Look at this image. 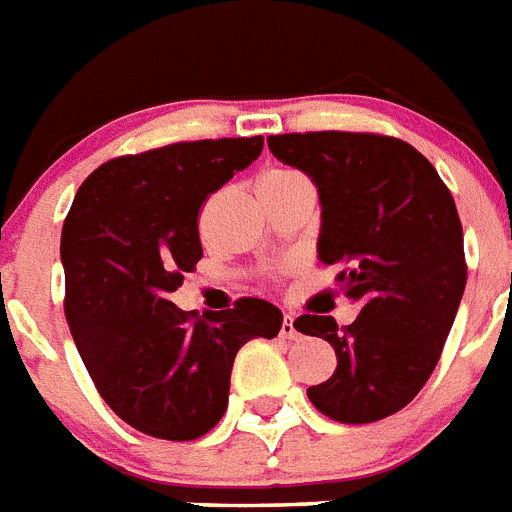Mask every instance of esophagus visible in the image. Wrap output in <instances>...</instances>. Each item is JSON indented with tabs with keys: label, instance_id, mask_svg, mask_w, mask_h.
Instances as JSON below:
<instances>
[{
	"label": "esophagus",
	"instance_id": "obj_1",
	"mask_svg": "<svg viewBox=\"0 0 512 512\" xmlns=\"http://www.w3.org/2000/svg\"><path fill=\"white\" fill-rule=\"evenodd\" d=\"M279 335L287 337V340H297V337H300V332H297V327H295V319H292V313H287V316H284V321H281Z\"/></svg>",
	"mask_w": 512,
	"mask_h": 512
}]
</instances>
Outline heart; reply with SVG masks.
Here are the masks:
<instances>
[{"instance_id": "1", "label": "heart", "mask_w": 512, "mask_h": 512, "mask_svg": "<svg viewBox=\"0 0 512 512\" xmlns=\"http://www.w3.org/2000/svg\"><path fill=\"white\" fill-rule=\"evenodd\" d=\"M289 177H300V172H295V170H268L263 177H260V183H268V180H289Z\"/></svg>"}]
</instances>
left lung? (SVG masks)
I'll return each instance as SVG.
<instances>
[{
    "label": "left lung",
    "mask_w": 512,
    "mask_h": 512,
    "mask_svg": "<svg viewBox=\"0 0 512 512\" xmlns=\"http://www.w3.org/2000/svg\"><path fill=\"white\" fill-rule=\"evenodd\" d=\"M268 148L316 185V252L340 268L345 295L361 305L345 329L332 316L295 321L297 332L324 337L337 353L335 374L308 398L337 422L390 417L433 374L465 292L452 193L417 148L385 135L292 132L271 135Z\"/></svg>",
    "instance_id": "1"
}]
</instances>
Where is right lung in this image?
I'll return each instance as SVG.
<instances>
[{"mask_svg":"<svg viewBox=\"0 0 512 512\" xmlns=\"http://www.w3.org/2000/svg\"><path fill=\"white\" fill-rule=\"evenodd\" d=\"M260 151V135L175 143L106 162L76 191L60 233L68 329L103 401L140 433L204 436L241 345L279 335L284 316L260 297L196 321L170 300L201 260L204 199Z\"/></svg>","mask_w":512,"mask_h":512,"instance_id":"right-lung-1","label":"right lung"}]
</instances>
